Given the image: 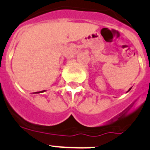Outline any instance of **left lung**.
<instances>
[{
    "instance_id": "left-lung-1",
    "label": "left lung",
    "mask_w": 150,
    "mask_h": 150,
    "mask_svg": "<svg viewBox=\"0 0 150 150\" xmlns=\"http://www.w3.org/2000/svg\"><path fill=\"white\" fill-rule=\"evenodd\" d=\"M131 88H129V90H128V91H127V92H128V91H131Z\"/></svg>"
}]
</instances>
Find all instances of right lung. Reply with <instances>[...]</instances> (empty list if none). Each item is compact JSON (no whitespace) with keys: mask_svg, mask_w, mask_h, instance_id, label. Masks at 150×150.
<instances>
[{"mask_svg":"<svg viewBox=\"0 0 150 150\" xmlns=\"http://www.w3.org/2000/svg\"><path fill=\"white\" fill-rule=\"evenodd\" d=\"M46 91V90H44V91H38V92H35V93H43V92H45Z\"/></svg>","mask_w":150,"mask_h":150,"instance_id":"obj_1","label":"right lung"}]
</instances>
